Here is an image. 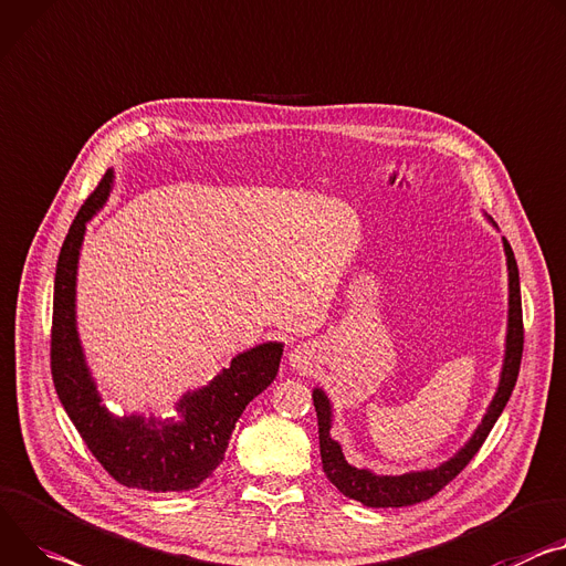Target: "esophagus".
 I'll list each match as a JSON object with an SVG mask.
<instances>
[{
    "label": "esophagus",
    "mask_w": 566,
    "mask_h": 566,
    "mask_svg": "<svg viewBox=\"0 0 566 566\" xmlns=\"http://www.w3.org/2000/svg\"><path fill=\"white\" fill-rule=\"evenodd\" d=\"M289 361H291V366H293V368L304 370L306 366H310V352L302 349V347H297V349H293V352L289 354Z\"/></svg>",
    "instance_id": "obj_1"
}]
</instances>
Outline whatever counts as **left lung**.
I'll use <instances>...</instances> for the list:
<instances>
[{"mask_svg": "<svg viewBox=\"0 0 566 566\" xmlns=\"http://www.w3.org/2000/svg\"><path fill=\"white\" fill-rule=\"evenodd\" d=\"M494 226V223H492ZM505 262H507V332H505V354L499 388L488 406L481 424L474 436L460 447L449 460L433 470L408 472L401 476H377L370 470H358L345 460L340 444L332 438V401L323 388H314V406L318 416V438H321V458L327 479L349 499L361 501L368 507H401L413 505L438 494L449 481H453L468 462L476 455L485 438L490 436L494 422L503 413V408L517 384L522 352H524V321H522V289H520V269L515 262V252L503 239Z\"/></svg>", "mask_w": 566, "mask_h": 566, "instance_id": "left-lung-1", "label": "left lung"}]
</instances>
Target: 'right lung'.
<instances>
[{"label":"right lung","instance_id":"right-lung-1","mask_svg":"<svg viewBox=\"0 0 566 566\" xmlns=\"http://www.w3.org/2000/svg\"><path fill=\"white\" fill-rule=\"evenodd\" d=\"M113 180L115 171L108 169L83 202L59 254L51 377L76 431L115 481L148 492H187L221 465L245 406L277 377L284 345L269 340L237 354L208 386L176 401L174 418L111 413L101 403L76 329V271L85 226L106 205Z\"/></svg>","mask_w":566,"mask_h":566}]
</instances>
